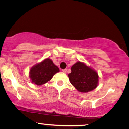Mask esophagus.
<instances>
[{
	"instance_id": "esophagus-1",
	"label": "esophagus",
	"mask_w": 129,
	"mask_h": 129,
	"mask_svg": "<svg viewBox=\"0 0 129 129\" xmlns=\"http://www.w3.org/2000/svg\"><path fill=\"white\" fill-rule=\"evenodd\" d=\"M62 72L64 73H67V69H63V70H62Z\"/></svg>"
}]
</instances>
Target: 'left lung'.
Listing matches in <instances>:
<instances>
[{
  "label": "left lung",
  "mask_w": 129,
  "mask_h": 129,
  "mask_svg": "<svg viewBox=\"0 0 129 129\" xmlns=\"http://www.w3.org/2000/svg\"><path fill=\"white\" fill-rule=\"evenodd\" d=\"M68 75L72 85L81 92H88L95 89L98 83V75L92 68L81 62L73 65Z\"/></svg>",
  "instance_id": "8db88e82"
}]
</instances>
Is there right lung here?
Here are the masks:
<instances>
[{"mask_svg": "<svg viewBox=\"0 0 129 129\" xmlns=\"http://www.w3.org/2000/svg\"><path fill=\"white\" fill-rule=\"evenodd\" d=\"M59 70L52 60L47 58L31 68L30 77L32 83L37 85H42L52 79L53 75Z\"/></svg>", "mask_w": 129, "mask_h": 129, "instance_id": "1", "label": "right lung"}]
</instances>
